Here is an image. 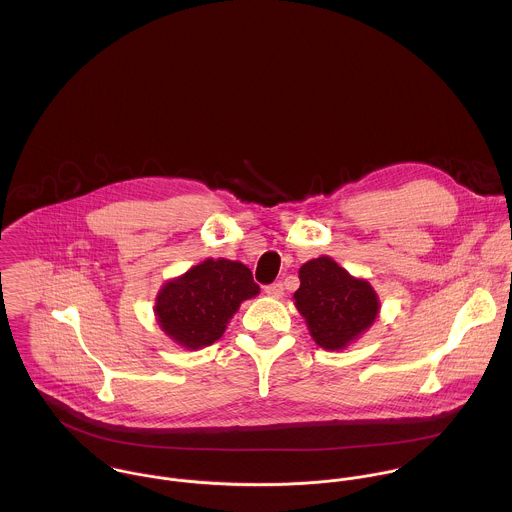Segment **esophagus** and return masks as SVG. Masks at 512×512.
Masks as SVG:
<instances>
[{"label": "esophagus", "mask_w": 512, "mask_h": 512, "mask_svg": "<svg viewBox=\"0 0 512 512\" xmlns=\"http://www.w3.org/2000/svg\"><path fill=\"white\" fill-rule=\"evenodd\" d=\"M264 292H266V295L274 297V299H280V297L284 295V286H282V282H276V284L266 286V288H264Z\"/></svg>", "instance_id": "esophagus-1"}]
</instances>
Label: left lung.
<instances>
[{"label":"left lung","mask_w":512,"mask_h":512,"mask_svg":"<svg viewBox=\"0 0 512 512\" xmlns=\"http://www.w3.org/2000/svg\"><path fill=\"white\" fill-rule=\"evenodd\" d=\"M293 303L311 339L325 351H343L372 327L380 313L374 288L351 276L333 258L319 256L299 268Z\"/></svg>","instance_id":"obj_1"}]
</instances>
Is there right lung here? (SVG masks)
I'll return each instance as SVG.
<instances>
[{
    "mask_svg": "<svg viewBox=\"0 0 512 512\" xmlns=\"http://www.w3.org/2000/svg\"><path fill=\"white\" fill-rule=\"evenodd\" d=\"M258 293L248 266L226 258H207L161 286L153 313L173 343L199 351L219 341L240 303Z\"/></svg>",
    "mask_w": 512,
    "mask_h": 512,
    "instance_id": "add662e5",
    "label": "right lung"
}]
</instances>
